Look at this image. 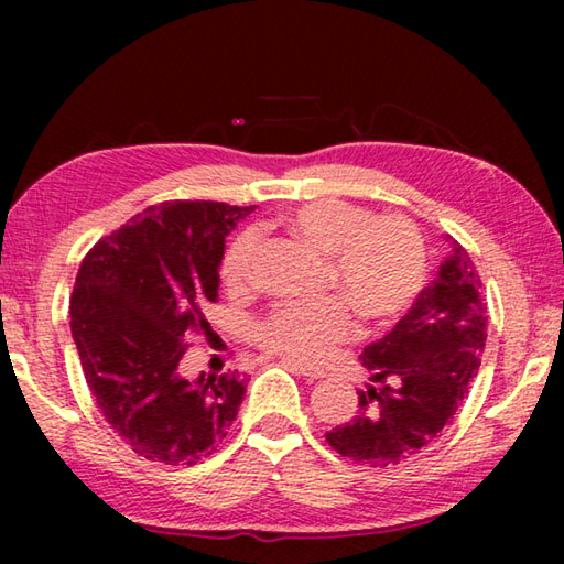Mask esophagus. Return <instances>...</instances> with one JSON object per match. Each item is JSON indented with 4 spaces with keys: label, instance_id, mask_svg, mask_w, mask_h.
Masks as SVG:
<instances>
[{
    "label": "esophagus",
    "instance_id": "1",
    "mask_svg": "<svg viewBox=\"0 0 564 564\" xmlns=\"http://www.w3.org/2000/svg\"><path fill=\"white\" fill-rule=\"evenodd\" d=\"M281 362L285 368L295 370V373H301L305 378H326V370L318 368V366H311V362H303L299 358H291V356H283Z\"/></svg>",
    "mask_w": 564,
    "mask_h": 564
}]
</instances>
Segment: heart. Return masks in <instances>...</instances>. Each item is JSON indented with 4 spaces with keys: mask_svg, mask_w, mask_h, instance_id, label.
<instances>
[{
    "mask_svg": "<svg viewBox=\"0 0 564 564\" xmlns=\"http://www.w3.org/2000/svg\"><path fill=\"white\" fill-rule=\"evenodd\" d=\"M283 224L305 243L326 253V283L344 295L316 303L285 301L273 305L256 326L265 350L291 358H321L350 336V302L368 323L398 318L425 285L427 256L417 226L400 214L370 216L368 208L316 198L285 214ZM259 238L246 231L228 246L221 279L234 293L253 285ZM349 302L346 304L345 301Z\"/></svg>",
    "mask_w": 564,
    "mask_h": 564,
    "instance_id": "heart-1",
    "label": "heart"
}]
</instances>
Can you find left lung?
Instances as JSON below:
<instances>
[{
	"label": "left lung",
	"mask_w": 564,
	"mask_h": 564,
	"mask_svg": "<svg viewBox=\"0 0 564 564\" xmlns=\"http://www.w3.org/2000/svg\"><path fill=\"white\" fill-rule=\"evenodd\" d=\"M447 241L451 256L435 281L388 336L360 352L370 383L358 390V415L326 433L343 457L370 467L408 460L435 441L470 390L488 316L470 256Z\"/></svg>",
	"instance_id": "1"
}]
</instances>
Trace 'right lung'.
I'll list each match as a JSON object with an SVG mask.
<instances>
[{
	"label": "right lung",
	"instance_id": "obj_1",
	"mask_svg": "<svg viewBox=\"0 0 564 564\" xmlns=\"http://www.w3.org/2000/svg\"><path fill=\"white\" fill-rule=\"evenodd\" d=\"M253 206L164 202L84 256L69 301L72 338L94 400L123 443L154 463L216 451L246 395L238 373L184 376L188 333L214 336L226 236Z\"/></svg>",
	"mask_w": 564,
	"mask_h": 564
}]
</instances>
